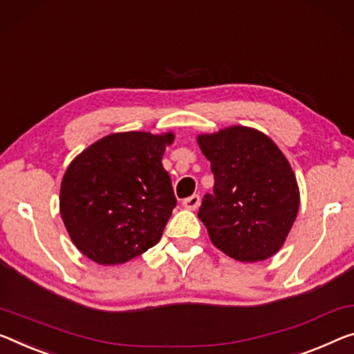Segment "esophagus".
Here are the masks:
<instances>
[{
	"label": "esophagus",
	"instance_id": "34e87169",
	"mask_svg": "<svg viewBox=\"0 0 354 354\" xmlns=\"http://www.w3.org/2000/svg\"><path fill=\"white\" fill-rule=\"evenodd\" d=\"M199 203H201L199 194H193V196H189V198L183 199L182 205H183L185 209H188V210H196V209L199 207Z\"/></svg>",
	"mask_w": 354,
	"mask_h": 354
}]
</instances>
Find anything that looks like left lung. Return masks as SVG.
Returning <instances> with one entry per match:
<instances>
[{"label":"left lung","mask_w":354,"mask_h":354,"mask_svg":"<svg viewBox=\"0 0 354 354\" xmlns=\"http://www.w3.org/2000/svg\"><path fill=\"white\" fill-rule=\"evenodd\" d=\"M198 142L215 178L198 212L210 241L242 263L270 258L299 210L290 162L268 136L245 127L201 134Z\"/></svg>","instance_id":"8db88e82"}]
</instances>
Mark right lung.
<instances>
[{
    "instance_id": "right-lung-1",
    "label": "right lung",
    "mask_w": 354,
    "mask_h": 354,
    "mask_svg": "<svg viewBox=\"0 0 354 354\" xmlns=\"http://www.w3.org/2000/svg\"><path fill=\"white\" fill-rule=\"evenodd\" d=\"M174 134H111L64 172L59 212L74 245L97 264H122L158 243L177 205L162 167Z\"/></svg>"
}]
</instances>
